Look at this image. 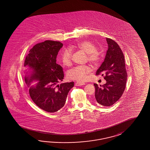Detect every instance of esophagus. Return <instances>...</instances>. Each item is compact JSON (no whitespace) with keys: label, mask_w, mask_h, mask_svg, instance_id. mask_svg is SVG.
Returning a JSON list of instances; mask_svg holds the SVG:
<instances>
[{"label":"esophagus","mask_w":150,"mask_h":150,"mask_svg":"<svg viewBox=\"0 0 150 150\" xmlns=\"http://www.w3.org/2000/svg\"><path fill=\"white\" fill-rule=\"evenodd\" d=\"M85 85V83L83 82H77L75 83V86H82V85Z\"/></svg>","instance_id":"esophagus-1"}]
</instances>
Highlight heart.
Instances as JSON below:
<instances>
[{"instance_id": "1", "label": "heart", "mask_w": 150, "mask_h": 150, "mask_svg": "<svg viewBox=\"0 0 150 150\" xmlns=\"http://www.w3.org/2000/svg\"><path fill=\"white\" fill-rule=\"evenodd\" d=\"M73 47L77 48L86 53L87 59L92 64L97 65L100 63L102 55L100 50L96 49V45L91 41H84L77 43ZM62 62L65 66L70 67L72 64V50L70 48H65L61 54ZM92 68L90 65H79L69 70V79L79 82L86 81L88 75L91 73Z\"/></svg>"}]
</instances>
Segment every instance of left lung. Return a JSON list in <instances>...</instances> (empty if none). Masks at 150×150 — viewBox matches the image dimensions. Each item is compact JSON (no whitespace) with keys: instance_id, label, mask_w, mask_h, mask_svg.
I'll list each match as a JSON object with an SVG mask.
<instances>
[{"instance_id":"left-lung-1","label":"left lung","mask_w":150,"mask_h":150,"mask_svg":"<svg viewBox=\"0 0 150 150\" xmlns=\"http://www.w3.org/2000/svg\"><path fill=\"white\" fill-rule=\"evenodd\" d=\"M108 45L105 60L96 72L102 75L106 83L95 87V98L97 103L110 107L122 97L126 87L127 74L123 52L117 43L106 38Z\"/></svg>"}]
</instances>
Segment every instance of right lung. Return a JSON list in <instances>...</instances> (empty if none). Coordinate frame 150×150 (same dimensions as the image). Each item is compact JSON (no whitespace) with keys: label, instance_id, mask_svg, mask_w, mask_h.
Wrapping results in <instances>:
<instances>
[{"label":"right lung","instance_id":"right-lung-1","mask_svg":"<svg viewBox=\"0 0 150 150\" xmlns=\"http://www.w3.org/2000/svg\"><path fill=\"white\" fill-rule=\"evenodd\" d=\"M63 44L59 41L47 40L34 45L26 55L24 66L33 70L30 77H25L30 85L33 80H38L36 86L31 87L29 93L33 102L41 109L54 113L63 107L68 92L74 86V82L58 85L63 81L62 67L56 63L57 56Z\"/></svg>","mask_w":150,"mask_h":150}]
</instances>
